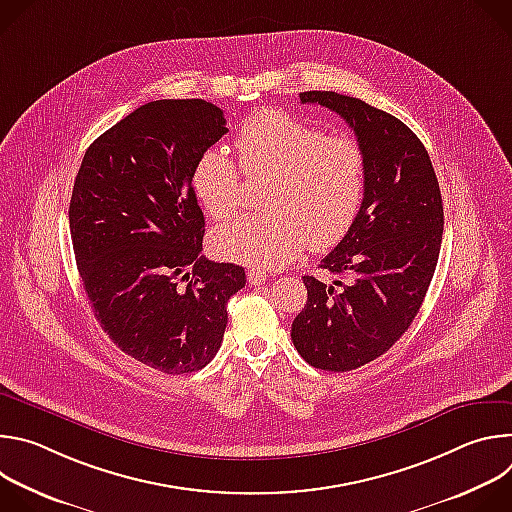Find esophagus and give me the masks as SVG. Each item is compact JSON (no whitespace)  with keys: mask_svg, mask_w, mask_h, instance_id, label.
Returning <instances> with one entry per match:
<instances>
[{"mask_svg":"<svg viewBox=\"0 0 512 512\" xmlns=\"http://www.w3.org/2000/svg\"><path fill=\"white\" fill-rule=\"evenodd\" d=\"M247 279H249V283L251 285H263L265 281H267V275L263 273V271H259V269H249V273H247Z\"/></svg>","mask_w":512,"mask_h":512,"instance_id":"esophagus-1","label":"esophagus"}]
</instances>
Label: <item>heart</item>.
I'll use <instances>...</instances> for the list:
<instances>
[{
    "label": "heart",
    "mask_w": 512,
    "mask_h": 512,
    "mask_svg": "<svg viewBox=\"0 0 512 512\" xmlns=\"http://www.w3.org/2000/svg\"><path fill=\"white\" fill-rule=\"evenodd\" d=\"M237 164L223 150H208L194 168L192 184L206 214L227 221L241 204L243 176L265 178L261 206L212 235L218 255L257 269L338 243L360 210L367 186V162L348 135H324L287 113L263 109L237 133Z\"/></svg>",
    "instance_id": "1"
}]
</instances>
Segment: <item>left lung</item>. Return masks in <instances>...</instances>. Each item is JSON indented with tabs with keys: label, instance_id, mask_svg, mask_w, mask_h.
I'll list each match as a JSON object with an SVG mask.
<instances>
[{
	"label": "left lung",
	"instance_id": "1",
	"mask_svg": "<svg viewBox=\"0 0 512 512\" xmlns=\"http://www.w3.org/2000/svg\"><path fill=\"white\" fill-rule=\"evenodd\" d=\"M300 99L338 113L367 162L354 223L320 263L338 279L304 275L308 302L291 324L308 364L346 373L385 354L417 316L440 257L442 192L423 143L397 117L332 91Z\"/></svg>",
	"mask_w": 512,
	"mask_h": 512
}]
</instances>
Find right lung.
<instances>
[{"label": "right lung", "mask_w": 512, "mask_h": 512, "mask_svg": "<svg viewBox=\"0 0 512 512\" xmlns=\"http://www.w3.org/2000/svg\"><path fill=\"white\" fill-rule=\"evenodd\" d=\"M202 99L145 103L99 135L72 188L68 223L87 298L109 338L166 375L204 369L221 348L245 269L202 253L192 176L227 133Z\"/></svg>", "instance_id": "1"}]
</instances>
